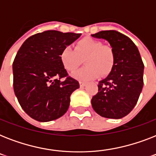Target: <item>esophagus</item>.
Instances as JSON below:
<instances>
[{
	"instance_id": "obj_1",
	"label": "esophagus",
	"mask_w": 156,
	"mask_h": 156,
	"mask_svg": "<svg viewBox=\"0 0 156 156\" xmlns=\"http://www.w3.org/2000/svg\"><path fill=\"white\" fill-rule=\"evenodd\" d=\"M79 84H80V87H85L87 85V83L86 82H79Z\"/></svg>"
}]
</instances>
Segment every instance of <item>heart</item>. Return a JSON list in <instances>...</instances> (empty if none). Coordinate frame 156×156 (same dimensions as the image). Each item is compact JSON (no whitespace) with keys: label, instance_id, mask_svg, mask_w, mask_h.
I'll list each match as a JSON object with an SVG mask.
<instances>
[{"label":"heart","instance_id":"1","mask_svg":"<svg viewBox=\"0 0 156 156\" xmlns=\"http://www.w3.org/2000/svg\"><path fill=\"white\" fill-rule=\"evenodd\" d=\"M87 65L72 74L80 80H90L97 78L100 73L106 74L111 70L114 63V52L111 47L103 45L100 40L83 38L77 42L75 49L66 46L60 53L61 64L68 71L78 68L84 58Z\"/></svg>","mask_w":156,"mask_h":156}]
</instances>
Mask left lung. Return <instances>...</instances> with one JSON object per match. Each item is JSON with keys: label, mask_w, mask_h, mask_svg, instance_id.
<instances>
[{"label": "left lung", "mask_w": 156, "mask_h": 156, "mask_svg": "<svg viewBox=\"0 0 156 156\" xmlns=\"http://www.w3.org/2000/svg\"><path fill=\"white\" fill-rule=\"evenodd\" d=\"M91 36L107 40L114 52L112 68L99 82L91 105L103 117L121 119L133 110L143 90L144 65L140 53L129 38L116 30H103Z\"/></svg>", "instance_id": "obj_1"}]
</instances>
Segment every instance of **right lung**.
<instances>
[{"mask_svg": "<svg viewBox=\"0 0 156 156\" xmlns=\"http://www.w3.org/2000/svg\"><path fill=\"white\" fill-rule=\"evenodd\" d=\"M80 36L46 30L28 38L18 50L13 63V90L22 108L31 118L47 122L68 110L71 94L79 83L68 77L60 53Z\"/></svg>", "mask_w": 156, "mask_h": 156, "instance_id": "obj_1", "label": "right lung"}]
</instances>
